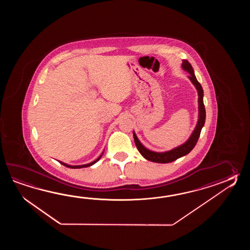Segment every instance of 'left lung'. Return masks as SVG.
<instances>
[{
    "mask_svg": "<svg viewBox=\"0 0 250 250\" xmlns=\"http://www.w3.org/2000/svg\"><path fill=\"white\" fill-rule=\"evenodd\" d=\"M182 68L185 69L189 73V80H191L192 83L197 87V92H198V109H199V119L197 122V127H195L194 131L192 133L190 138H188V140L186 143L181 145L180 146L172 149L168 152L165 153H156L150 151L148 149L146 148L142 144L139 142L138 138H137L136 134L133 132L134 136V140L136 146L138 148L139 153L143 155L144 157L146 160L152 161L154 163H159V164H167V163H171L173 161L182 157L184 155L188 154L192 149L195 147L197 140L200 136L201 129L203 126L205 124L206 121V109L204 105V101H203V96H204V91H203L202 85H200V83L197 81L196 79V76L194 74V70L192 69L191 64L189 63L187 60H183L182 62Z\"/></svg>",
    "mask_w": 250,
    "mask_h": 250,
    "instance_id": "1",
    "label": "left lung"
}]
</instances>
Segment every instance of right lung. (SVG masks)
Here are the masks:
<instances>
[{"instance_id":"right-lung-1","label":"right lung","mask_w":250,"mask_h":250,"mask_svg":"<svg viewBox=\"0 0 250 250\" xmlns=\"http://www.w3.org/2000/svg\"><path fill=\"white\" fill-rule=\"evenodd\" d=\"M102 155L100 156V157H98V158H97L96 161L92 162V163H90V164H87V165H77V166H71V165H66V164H63V163H62V162H60V163H61L62 165H63L64 166H66V167H69V168H72V169H80V168H85V167H88V166H91V165H93L94 164H96V162H97V161H99Z\"/></svg>"}]
</instances>
